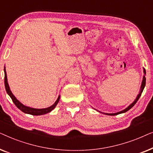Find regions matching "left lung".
<instances>
[{"instance_id":"1","label":"left lung","mask_w":153,"mask_h":153,"mask_svg":"<svg viewBox=\"0 0 153 153\" xmlns=\"http://www.w3.org/2000/svg\"><path fill=\"white\" fill-rule=\"evenodd\" d=\"M143 73H144V75H143V80H142V82H141V88H140V91H139V93L138 94L137 97H136V99L134 100V101L132 103H131L130 105H129L126 108H125L124 110L121 111H119V112H117V113H114V114H107V113H104V114L106 115H108V116H116V115H118V114H123V113H125L127 112V111H129L130 109L131 108H132L134 106V104L137 103L138 100L139 99V97H141V93L142 92H143L144 88H145V85H146V77H145V75H146V70L143 68ZM100 112V111H99ZM102 113V112H101ZM103 114V113H102Z\"/></svg>"}]
</instances>
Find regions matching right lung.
Returning <instances> with one entry per match:
<instances>
[{
    "label": "right lung",
    "instance_id": "1",
    "mask_svg": "<svg viewBox=\"0 0 153 153\" xmlns=\"http://www.w3.org/2000/svg\"><path fill=\"white\" fill-rule=\"evenodd\" d=\"M4 73H5V90L7 91V93L8 94V95L11 97V99L12 101H13L14 104L16 106V107L23 111L25 114H30L33 115V116H40V115H44L46 114H48V113L51 112L52 110H53L55 107L57 105L58 102L60 100V95L58 96V99L56 100V101L55 102L53 105H51V106L47 108H32V107H29V106H25L24 104H23L22 103L19 101V100L16 99L13 94H12V91H10L9 84H8L7 82V74H6V70H5V66L4 67Z\"/></svg>",
    "mask_w": 153,
    "mask_h": 153
}]
</instances>
